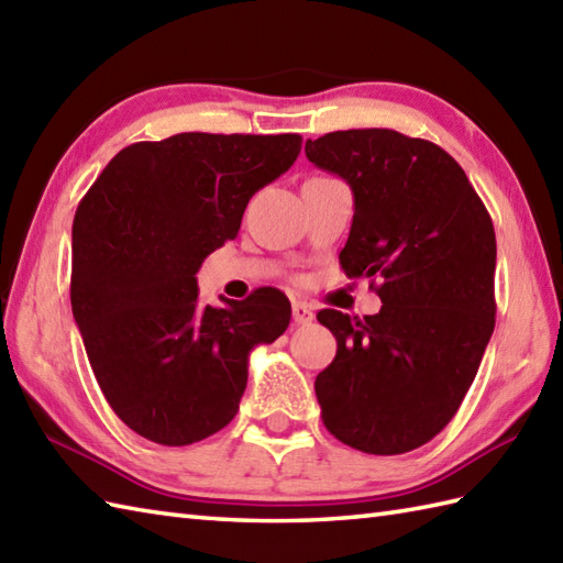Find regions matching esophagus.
I'll list each match as a JSON object with an SVG mask.
<instances>
[{"label": "esophagus", "instance_id": "esophagus-1", "mask_svg": "<svg viewBox=\"0 0 563 563\" xmlns=\"http://www.w3.org/2000/svg\"><path fill=\"white\" fill-rule=\"evenodd\" d=\"M292 319L297 324H309L314 319V309L307 302H292Z\"/></svg>", "mask_w": 563, "mask_h": 563}]
</instances>
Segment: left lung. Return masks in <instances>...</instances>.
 Masks as SVG:
<instances>
[{
  "mask_svg": "<svg viewBox=\"0 0 563 563\" xmlns=\"http://www.w3.org/2000/svg\"><path fill=\"white\" fill-rule=\"evenodd\" d=\"M305 152L353 190L341 268L380 280L369 283L377 314H317L339 343L314 382L321 421L367 454L416 450L457 413L494 333L492 214L462 166L428 140L336 130Z\"/></svg>",
  "mask_w": 563,
  "mask_h": 563,
  "instance_id": "8db88e82",
  "label": "left lung"
}]
</instances>
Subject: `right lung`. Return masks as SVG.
Wrapping results in <instances>:
<instances>
[{"mask_svg": "<svg viewBox=\"0 0 563 563\" xmlns=\"http://www.w3.org/2000/svg\"><path fill=\"white\" fill-rule=\"evenodd\" d=\"M302 137L181 133L121 150L71 224V314L106 401L137 435L181 448L232 421L249 353L290 324L280 290L198 302L196 273Z\"/></svg>", "mask_w": 563, "mask_h": 563, "instance_id": "obj_1", "label": "right lung"}]
</instances>
